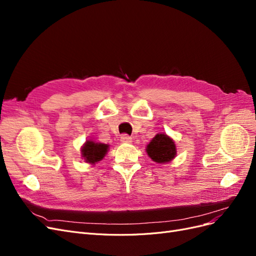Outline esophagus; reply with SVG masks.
Wrapping results in <instances>:
<instances>
[{"label": "esophagus", "mask_w": 256, "mask_h": 256, "mask_svg": "<svg viewBox=\"0 0 256 256\" xmlns=\"http://www.w3.org/2000/svg\"><path fill=\"white\" fill-rule=\"evenodd\" d=\"M120 141L124 143H130L131 141H132V138H131V136H129L128 134H122Z\"/></svg>", "instance_id": "34e87169"}]
</instances>
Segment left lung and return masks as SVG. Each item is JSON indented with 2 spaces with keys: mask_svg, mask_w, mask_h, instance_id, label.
<instances>
[{
  "mask_svg": "<svg viewBox=\"0 0 256 256\" xmlns=\"http://www.w3.org/2000/svg\"><path fill=\"white\" fill-rule=\"evenodd\" d=\"M148 156L157 164H166L176 154L175 143L166 134H159L147 145L146 150Z\"/></svg>",
  "mask_w": 256,
  "mask_h": 256,
  "instance_id": "8db88e82",
  "label": "left lung"
}]
</instances>
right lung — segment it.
Returning <instances> with one entry per match:
<instances>
[{
    "label": "right lung",
    "mask_w": 256,
    "mask_h": 256,
    "mask_svg": "<svg viewBox=\"0 0 256 256\" xmlns=\"http://www.w3.org/2000/svg\"><path fill=\"white\" fill-rule=\"evenodd\" d=\"M108 152V145L88 141L82 147V157L88 164H96L102 160Z\"/></svg>",
    "instance_id": "right-lung-1"
}]
</instances>
